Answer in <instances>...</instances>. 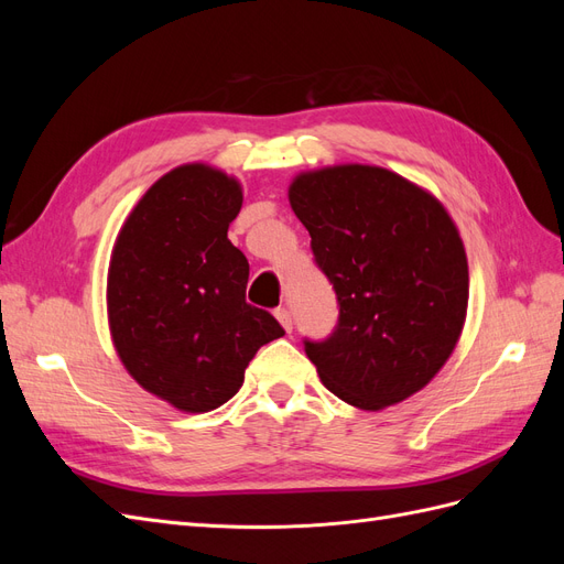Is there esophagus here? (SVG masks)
Wrapping results in <instances>:
<instances>
[{
    "label": "esophagus",
    "mask_w": 564,
    "mask_h": 564,
    "mask_svg": "<svg viewBox=\"0 0 564 564\" xmlns=\"http://www.w3.org/2000/svg\"><path fill=\"white\" fill-rule=\"evenodd\" d=\"M275 317L280 319V324H282V327H284L286 332L294 329V317H292V313H289L286 308H278V311H275Z\"/></svg>",
    "instance_id": "1"
}]
</instances>
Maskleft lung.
<instances>
[{"label":"left lung","instance_id":"1","mask_svg":"<svg viewBox=\"0 0 564 564\" xmlns=\"http://www.w3.org/2000/svg\"><path fill=\"white\" fill-rule=\"evenodd\" d=\"M289 202L338 303L334 332L303 338L322 383L371 412L414 395L447 362L468 308V261L449 214L365 164L301 174Z\"/></svg>","mask_w":564,"mask_h":564}]
</instances>
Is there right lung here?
Here are the masks:
<instances>
[{
	"mask_svg": "<svg viewBox=\"0 0 564 564\" xmlns=\"http://www.w3.org/2000/svg\"><path fill=\"white\" fill-rule=\"evenodd\" d=\"M240 209V183L185 164L135 204L112 251L115 348L135 381L183 412L228 402L256 350L284 336L247 303V256L228 240Z\"/></svg>",
	"mask_w": 564,
	"mask_h": 564,
	"instance_id": "1",
	"label": "right lung"
}]
</instances>
